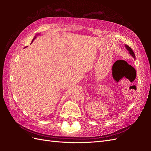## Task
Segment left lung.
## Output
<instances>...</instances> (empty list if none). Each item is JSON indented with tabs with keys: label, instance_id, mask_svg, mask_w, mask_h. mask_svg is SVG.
I'll return each instance as SVG.
<instances>
[{
	"label": "left lung",
	"instance_id": "left-lung-1",
	"mask_svg": "<svg viewBox=\"0 0 151 151\" xmlns=\"http://www.w3.org/2000/svg\"><path fill=\"white\" fill-rule=\"evenodd\" d=\"M125 47H126V49L129 50V53L130 54V55H132V56L134 58H136V57H135V54H134V52H133V50H132V49H131V48L129 47V46H128L127 45H125Z\"/></svg>",
	"mask_w": 151,
	"mask_h": 151
}]
</instances>
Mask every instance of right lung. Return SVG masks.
<instances>
[{
    "mask_svg": "<svg viewBox=\"0 0 151 151\" xmlns=\"http://www.w3.org/2000/svg\"><path fill=\"white\" fill-rule=\"evenodd\" d=\"M35 38H36V36H35V37H34V39H33V40H32V41H34V39H35Z\"/></svg>",
    "mask_w": 151,
    "mask_h": 151,
    "instance_id": "right-lung-1",
    "label": "right lung"
}]
</instances>
